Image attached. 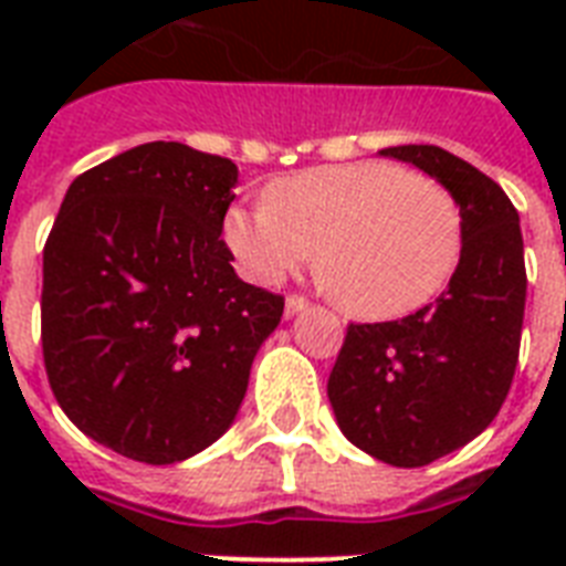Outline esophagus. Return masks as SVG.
<instances>
[{
  "label": "esophagus",
  "mask_w": 566,
  "mask_h": 566,
  "mask_svg": "<svg viewBox=\"0 0 566 566\" xmlns=\"http://www.w3.org/2000/svg\"><path fill=\"white\" fill-rule=\"evenodd\" d=\"M305 308H308V300H302V296H287L284 300V317H296Z\"/></svg>",
  "instance_id": "obj_1"
}]
</instances>
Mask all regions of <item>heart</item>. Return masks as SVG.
I'll list each match as a JSON object with an SVG mask.
<instances>
[{
    "instance_id": "heart-1",
    "label": "heart",
    "mask_w": 566,
    "mask_h": 566,
    "mask_svg": "<svg viewBox=\"0 0 566 566\" xmlns=\"http://www.w3.org/2000/svg\"><path fill=\"white\" fill-rule=\"evenodd\" d=\"M266 205L231 208L222 234L240 270L261 284L317 266L346 308L367 319L411 314L449 282L461 213L438 181L396 164L355 161L275 179Z\"/></svg>"
}]
</instances>
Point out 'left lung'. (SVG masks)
<instances>
[{
  "instance_id": "left-lung-1",
  "label": "left lung",
  "mask_w": 566,
  "mask_h": 566,
  "mask_svg": "<svg viewBox=\"0 0 566 566\" xmlns=\"http://www.w3.org/2000/svg\"><path fill=\"white\" fill-rule=\"evenodd\" d=\"M447 188L461 258L447 291L394 323L349 326L328 376L337 426L367 455L426 467L479 438L509 396L526 311L520 213L505 190L440 146H390Z\"/></svg>"
}]
</instances>
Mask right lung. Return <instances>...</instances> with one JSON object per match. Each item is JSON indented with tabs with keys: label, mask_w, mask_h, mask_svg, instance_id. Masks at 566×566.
I'll use <instances>...</instances> for the list:
<instances>
[{
	"label": "right lung",
	"mask_w": 566,
	"mask_h": 566,
	"mask_svg": "<svg viewBox=\"0 0 566 566\" xmlns=\"http://www.w3.org/2000/svg\"><path fill=\"white\" fill-rule=\"evenodd\" d=\"M238 167L155 140L70 185L43 249L40 335L57 405L102 447L176 464L222 438L284 300L222 243Z\"/></svg>",
	"instance_id": "1"
}]
</instances>
